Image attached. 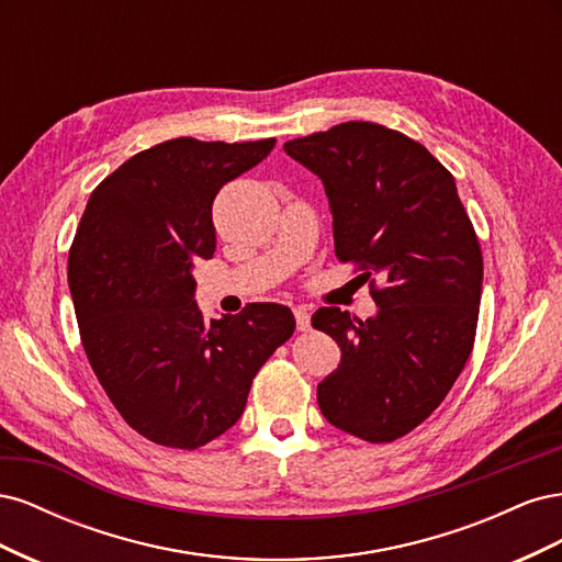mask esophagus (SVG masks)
Listing matches in <instances>:
<instances>
[{
	"instance_id": "1",
	"label": "esophagus",
	"mask_w": 562,
	"mask_h": 562,
	"mask_svg": "<svg viewBox=\"0 0 562 562\" xmlns=\"http://www.w3.org/2000/svg\"><path fill=\"white\" fill-rule=\"evenodd\" d=\"M295 321H297V330H310V310L295 307Z\"/></svg>"
}]
</instances>
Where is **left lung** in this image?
Masks as SVG:
<instances>
[{
  "label": "left lung",
  "instance_id": "1",
  "mask_svg": "<svg viewBox=\"0 0 562 562\" xmlns=\"http://www.w3.org/2000/svg\"><path fill=\"white\" fill-rule=\"evenodd\" d=\"M326 187L337 260L359 265L378 314L312 316L342 349L316 389L323 417L391 443L443 403L473 349L483 288L479 236L452 173L407 135L347 122L283 145Z\"/></svg>",
  "mask_w": 562,
  "mask_h": 562
}]
</instances>
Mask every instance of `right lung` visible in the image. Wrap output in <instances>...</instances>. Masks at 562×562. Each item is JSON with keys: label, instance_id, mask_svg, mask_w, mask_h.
Here are the masks:
<instances>
[{"label": "right lung", "instance_id": "obj_1", "mask_svg": "<svg viewBox=\"0 0 562 562\" xmlns=\"http://www.w3.org/2000/svg\"><path fill=\"white\" fill-rule=\"evenodd\" d=\"M274 143H159L100 182L81 215L67 260L81 345L119 415L151 443L196 450L223 436L295 330L283 304L206 321L194 300L192 267L215 252V194Z\"/></svg>", "mask_w": 562, "mask_h": 562}]
</instances>
